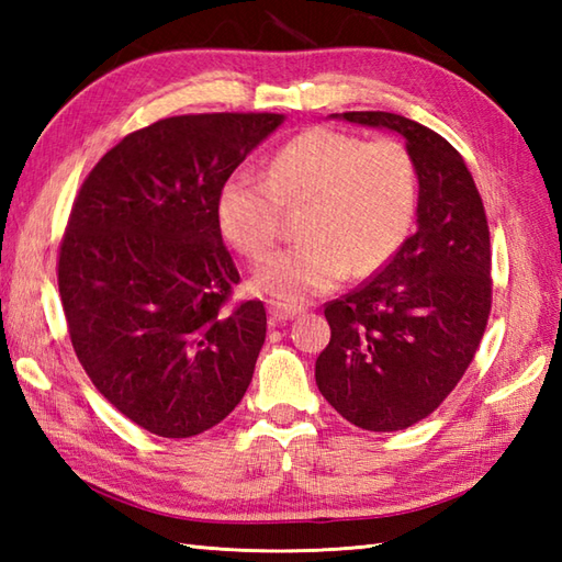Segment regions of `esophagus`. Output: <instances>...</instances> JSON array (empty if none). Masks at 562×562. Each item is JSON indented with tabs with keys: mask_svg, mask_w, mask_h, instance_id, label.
<instances>
[{
	"mask_svg": "<svg viewBox=\"0 0 562 562\" xmlns=\"http://www.w3.org/2000/svg\"><path fill=\"white\" fill-rule=\"evenodd\" d=\"M268 314H270L272 324H288V321L296 318L302 312L296 306H288V304H282V302H270L268 304Z\"/></svg>",
	"mask_w": 562,
	"mask_h": 562,
	"instance_id": "obj_1",
	"label": "esophagus"
}]
</instances>
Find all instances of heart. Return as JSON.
<instances>
[{"label":"heart","mask_w":562,"mask_h":562,"mask_svg":"<svg viewBox=\"0 0 562 562\" xmlns=\"http://www.w3.org/2000/svg\"><path fill=\"white\" fill-rule=\"evenodd\" d=\"M417 198L411 151L396 139L364 142L314 127L272 154L268 173L236 169L220 188L224 236L250 260L278 238L284 207H302L304 241L274 250L256 288L304 304L345 274H369L408 236Z\"/></svg>","instance_id":"heart-1"}]
</instances>
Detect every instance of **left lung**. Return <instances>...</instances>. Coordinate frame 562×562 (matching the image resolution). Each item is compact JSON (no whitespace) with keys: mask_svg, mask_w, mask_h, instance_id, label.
Instances as JSON below:
<instances>
[{"mask_svg":"<svg viewBox=\"0 0 562 562\" xmlns=\"http://www.w3.org/2000/svg\"><path fill=\"white\" fill-rule=\"evenodd\" d=\"M398 133L417 183V229L360 290L326 304L330 342L316 384L345 420L396 432L435 413L473 362L491 316V232L461 154L384 111L333 113Z\"/></svg>","mask_w":562,"mask_h":562,"instance_id":"1","label":"left lung"}]
</instances>
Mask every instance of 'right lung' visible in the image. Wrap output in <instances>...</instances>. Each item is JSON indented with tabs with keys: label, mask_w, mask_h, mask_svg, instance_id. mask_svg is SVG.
Returning a JSON list of instances; mask_svg holds the SVG:
<instances>
[{
	"label": "right lung",
	"mask_w": 562,
	"mask_h": 562,
	"mask_svg": "<svg viewBox=\"0 0 562 562\" xmlns=\"http://www.w3.org/2000/svg\"><path fill=\"white\" fill-rule=\"evenodd\" d=\"M284 121L176 115L130 133L71 205L57 284L71 348L103 398L147 432L183 439L229 415L266 342V306L229 308L220 188Z\"/></svg>",
	"instance_id": "add662e5"
}]
</instances>
